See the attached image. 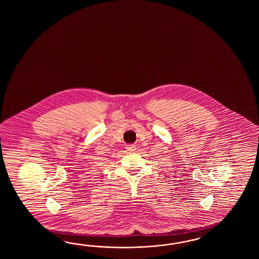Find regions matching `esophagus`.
<instances>
[{"instance_id":"obj_1","label":"esophagus","mask_w":259,"mask_h":259,"mask_svg":"<svg viewBox=\"0 0 259 259\" xmlns=\"http://www.w3.org/2000/svg\"><path fill=\"white\" fill-rule=\"evenodd\" d=\"M126 148H127V151L128 152V153H132V152H134V151L136 150V146H135V145H132V144H131V145H127Z\"/></svg>"}]
</instances>
